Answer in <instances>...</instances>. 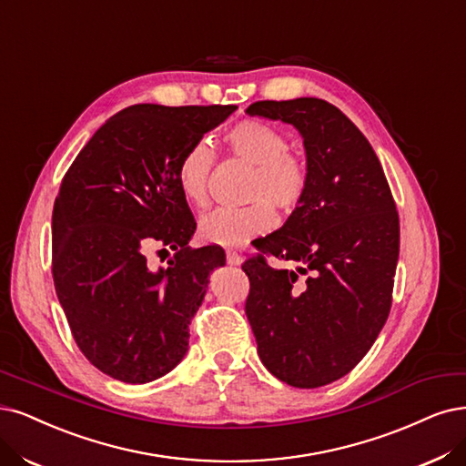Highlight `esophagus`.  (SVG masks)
<instances>
[{"instance_id": "obj_1", "label": "esophagus", "mask_w": 466, "mask_h": 466, "mask_svg": "<svg viewBox=\"0 0 466 466\" xmlns=\"http://www.w3.org/2000/svg\"><path fill=\"white\" fill-rule=\"evenodd\" d=\"M227 261H228V265H239L242 263V255L234 249H227Z\"/></svg>"}]
</instances>
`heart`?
Returning a JSON list of instances; mask_svg holds the SVG:
<instances>
[{
  "label": "heart",
  "mask_w": 466,
  "mask_h": 466,
  "mask_svg": "<svg viewBox=\"0 0 466 466\" xmlns=\"http://www.w3.org/2000/svg\"><path fill=\"white\" fill-rule=\"evenodd\" d=\"M222 142L234 157L253 165L246 187L251 203L207 213L199 222V234L205 242L238 248L272 228L274 209L280 217L299 209L311 184V170L305 157L288 149L284 132L261 120H239L224 132ZM213 161V149L199 140L186 147L177 165L182 196L199 209L209 201Z\"/></svg>",
  "instance_id": "heart-1"
}]
</instances>
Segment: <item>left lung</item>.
Returning a JSON list of instances; mask_svg holds the SVG:
<instances>
[{"mask_svg": "<svg viewBox=\"0 0 466 466\" xmlns=\"http://www.w3.org/2000/svg\"><path fill=\"white\" fill-rule=\"evenodd\" d=\"M249 115L294 125L311 184L299 209L242 265L246 315L263 365L294 388L346 376L372 348L391 309L400 215L372 146L332 103L255 101ZM268 256L298 269H274Z\"/></svg>", "mask_w": 466, "mask_h": 466, "instance_id": "left-lung-1", "label": "left lung"}]
</instances>
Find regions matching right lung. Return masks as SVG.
I'll return each instance as SVG.
<instances>
[{"instance_id":"right-lung-1","label":"right lung","mask_w":466,"mask_h":466,"mask_svg":"<svg viewBox=\"0 0 466 466\" xmlns=\"http://www.w3.org/2000/svg\"><path fill=\"white\" fill-rule=\"evenodd\" d=\"M236 109L127 107L90 137L61 180L51 217L56 291L78 350L115 380H157L187 351L209 272L227 257L218 246L187 248L198 224L177 165ZM151 248L173 249L165 269L147 265Z\"/></svg>"}]
</instances>
